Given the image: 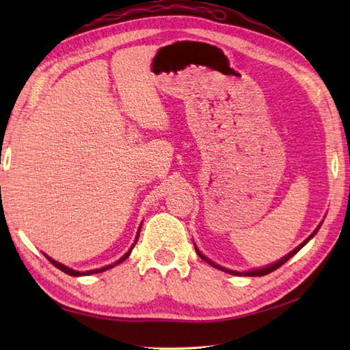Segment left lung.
<instances>
[{
  "mask_svg": "<svg viewBox=\"0 0 350 350\" xmlns=\"http://www.w3.org/2000/svg\"><path fill=\"white\" fill-rule=\"evenodd\" d=\"M321 226H322V222H321V224L317 226V228L314 230L313 233H311V234L307 237L306 241H304L301 245H298V247H296L293 251H290L287 256H284V257H282V258L277 260V262H273V263L267 265V266H265V267H258V269L245 271V272H239V271H232V269H227V267H222V266H219V265L215 263L213 260L207 258V257L203 254V252L197 248V245H196V243H194V247H196V251H197V254L200 256V258H203L204 262H207V263H209V265H211V266H213V267H217V269H219V271H224V272H227V273H232V275H241V277H242V275H245V277H262V275H267V273H271L272 271L278 269V267H280V266H282V265H284L288 258H292V257L296 254V252H298V251H299V250L304 247V245H307V242H308L310 239H313L314 234L319 232V228H321Z\"/></svg>",
  "mask_w": 350,
  "mask_h": 350,
  "instance_id": "1",
  "label": "left lung"
}]
</instances>
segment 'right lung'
Instances as JSON below:
<instances>
[{
	"label": "right lung",
	"mask_w": 350,
	"mask_h": 350,
	"mask_svg": "<svg viewBox=\"0 0 350 350\" xmlns=\"http://www.w3.org/2000/svg\"><path fill=\"white\" fill-rule=\"evenodd\" d=\"M141 224H143V222H141ZM141 224H139V227H138V232H137V237H135V241H133V243H132V247L128 250V252H124V254L117 260V262H114V263H111V265H107V266H103V267H100V269H92V271H85V272H79V271H75V269H72V267H69V266H66V265H63V263H60V262H57V260H54V258H51L49 256H46L44 254V257H46L49 262L54 265L55 267H58V269L60 271H63L64 273H68V275H72V277H83V275H92V273H99V272H105V271H108V269H111V267H114V266H117L118 263H122V262H124L126 258H128L129 256H131V251L133 250V247H135V243H137V241H138V237H139V230H141Z\"/></svg>",
	"instance_id": "obj_1"
}]
</instances>
